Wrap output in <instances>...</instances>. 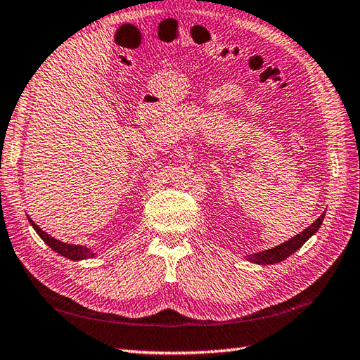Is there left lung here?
<instances>
[{"label":"left lung","mask_w":360,"mask_h":360,"mask_svg":"<svg viewBox=\"0 0 360 360\" xmlns=\"http://www.w3.org/2000/svg\"><path fill=\"white\" fill-rule=\"evenodd\" d=\"M324 219V213L318 218L314 224H310V226L302 230L301 233H297L293 238H290L288 241L279 244V246L276 248H271L266 250H262V252H257V254H250L248 255L246 259L252 263L257 264H273V263H279L282 260H285L287 257H290L291 254H295L297 249H300L304 243H306L311 235L318 232V229L321 227Z\"/></svg>","instance_id":"1"}]
</instances>
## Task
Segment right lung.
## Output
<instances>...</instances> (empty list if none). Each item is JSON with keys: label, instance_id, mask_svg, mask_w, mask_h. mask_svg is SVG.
Returning <instances> with one entry per match:
<instances>
[{"label": "right lung", "instance_id": "1", "mask_svg": "<svg viewBox=\"0 0 360 360\" xmlns=\"http://www.w3.org/2000/svg\"><path fill=\"white\" fill-rule=\"evenodd\" d=\"M28 221L32 226V229L36 230L37 235L40 236L45 241V244H49V246L54 250V252H58L59 255L67 257L69 260H75V262H79V260H86V259H92V257H96V252L91 250L89 248L86 246H78V244H69V243H63L56 238H53L46 232H44L42 229H40L36 222H34L30 216H28Z\"/></svg>", "mask_w": 360, "mask_h": 360}]
</instances>
